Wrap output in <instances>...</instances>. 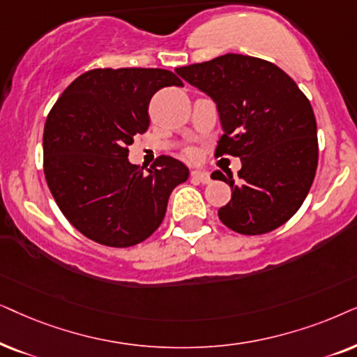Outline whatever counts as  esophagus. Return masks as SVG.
Masks as SVG:
<instances>
[{"instance_id": "34e87169", "label": "esophagus", "mask_w": 357, "mask_h": 357, "mask_svg": "<svg viewBox=\"0 0 357 357\" xmlns=\"http://www.w3.org/2000/svg\"><path fill=\"white\" fill-rule=\"evenodd\" d=\"M191 178L196 179V181H199V183H202V184H208V183L212 181L211 174H208L207 171H197V169L192 171Z\"/></svg>"}]
</instances>
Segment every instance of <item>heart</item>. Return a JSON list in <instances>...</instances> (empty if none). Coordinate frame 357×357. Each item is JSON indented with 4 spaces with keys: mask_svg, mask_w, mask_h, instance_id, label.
Masks as SVG:
<instances>
[{
    "mask_svg": "<svg viewBox=\"0 0 357 357\" xmlns=\"http://www.w3.org/2000/svg\"><path fill=\"white\" fill-rule=\"evenodd\" d=\"M191 155H192V153H191Z\"/></svg>",
    "mask_w": 357,
    "mask_h": 357,
    "instance_id": "heart-1",
    "label": "heart"
}]
</instances>
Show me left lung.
<instances>
[{"label": "left lung", "mask_w": 357, "mask_h": 357, "mask_svg": "<svg viewBox=\"0 0 357 357\" xmlns=\"http://www.w3.org/2000/svg\"><path fill=\"white\" fill-rule=\"evenodd\" d=\"M217 104L223 135L215 156L241 160L231 199L218 208L223 225L241 235H263L286 223L305 201L318 165L317 121L305 94L271 61L225 54L176 68Z\"/></svg>", "instance_id": "obj_1"}]
</instances>
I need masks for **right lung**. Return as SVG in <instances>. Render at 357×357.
Returning a JSON list of instances; mask_svg holds the SVG:
<instances>
[{
	"label": "right lung",
	"instance_id": "1",
	"mask_svg": "<svg viewBox=\"0 0 357 357\" xmlns=\"http://www.w3.org/2000/svg\"><path fill=\"white\" fill-rule=\"evenodd\" d=\"M165 86H183L161 68H96L61 93L44 129V173L56 206L96 243L127 248L163 222L169 194L188 166L160 156L132 165L129 145L150 126L149 104Z\"/></svg>",
	"mask_w": 357,
	"mask_h": 357
}]
</instances>
